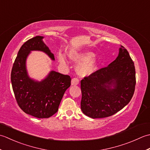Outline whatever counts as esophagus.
Here are the masks:
<instances>
[{"mask_svg": "<svg viewBox=\"0 0 150 150\" xmlns=\"http://www.w3.org/2000/svg\"><path fill=\"white\" fill-rule=\"evenodd\" d=\"M79 79L76 78H72V81H71V85H77L79 84Z\"/></svg>", "mask_w": 150, "mask_h": 150, "instance_id": "34e87169", "label": "esophagus"}]
</instances>
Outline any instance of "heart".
Returning <instances> with one entry per match:
<instances>
[{
  "mask_svg": "<svg viewBox=\"0 0 150 150\" xmlns=\"http://www.w3.org/2000/svg\"><path fill=\"white\" fill-rule=\"evenodd\" d=\"M67 56L73 62L78 63L76 68L77 74L81 77H86L95 72L98 68V60L94 57L95 54L91 51H73L70 50L67 52ZM58 62L61 65H67L66 57L62 53L57 54Z\"/></svg>",
  "mask_w": 150,
  "mask_h": 150,
  "instance_id": "1",
  "label": "heart"
}]
</instances>
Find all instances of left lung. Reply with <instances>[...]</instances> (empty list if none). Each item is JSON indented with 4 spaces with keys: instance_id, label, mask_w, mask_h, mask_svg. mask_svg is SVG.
<instances>
[{
    "instance_id": "obj_1",
    "label": "left lung",
    "mask_w": 150,
    "mask_h": 150,
    "mask_svg": "<svg viewBox=\"0 0 150 150\" xmlns=\"http://www.w3.org/2000/svg\"><path fill=\"white\" fill-rule=\"evenodd\" d=\"M136 85L135 69L123 46L116 59L81 81V109L92 118L117 113L132 98Z\"/></svg>"
}]
</instances>
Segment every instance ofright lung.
<instances>
[{"label": "right lung", "instance_id": "1", "mask_svg": "<svg viewBox=\"0 0 150 150\" xmlns=\"http://www.w3.org/2000/svg\"><path fill=\"white\" fill-rule=\"evenodd\" d=\"M44 37L36 36L22 45L12 67L11 81L18 105L26 114L47 118L57 112L66 90L71 86L68 75L52 71L41 81L30 78L26 67L27 57L33 50L42 51L51 59L54 54L42 41Z\"/></svg>", "mask_w": 150, "mask_h": 150}]
</instances>
